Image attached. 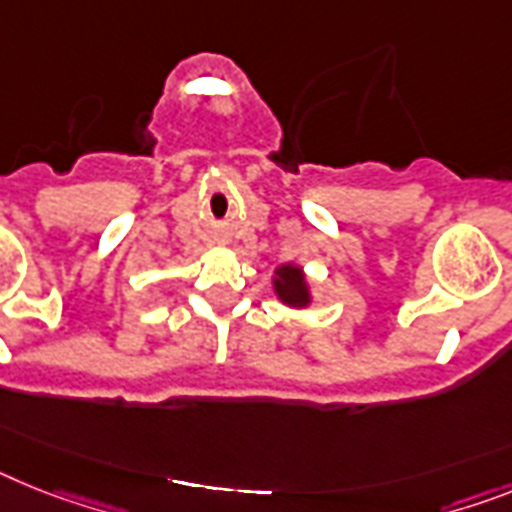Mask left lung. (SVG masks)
<instances>
[{
    "label": "left lung",
    "instance_id": "obj_1",
    "mask_svg": "<svg viewBox=\"0 0 512 512\" xmlns=\"http://www.w3.org/2000/svg\"><path fill=\"white\" fill-rule=\"evenodd\" d=\"M276 291L283 302L291 304V307H302V304L309 302V291H307V283H304L302 270L291 268V265L278 268Z\"/></svg>",
    "mask_w": 512,
    "mask_h": 512
}]
</instances>
